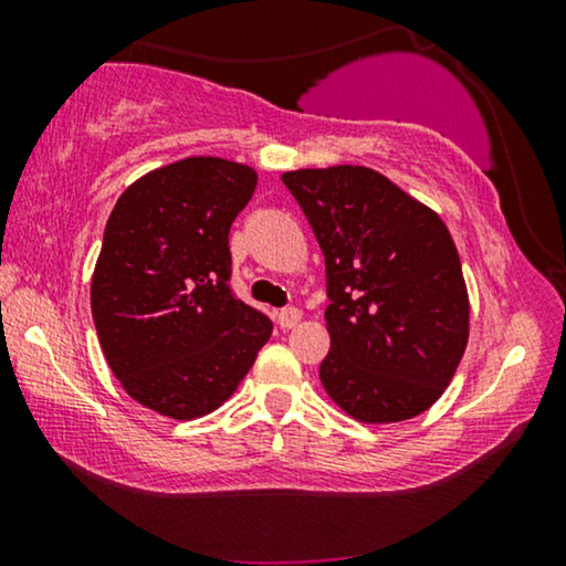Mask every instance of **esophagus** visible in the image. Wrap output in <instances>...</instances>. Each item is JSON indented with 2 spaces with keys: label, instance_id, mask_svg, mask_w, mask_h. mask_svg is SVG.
<instances>
[{
  "label": "esophagus",
  "instance_id": "obj_1",
  "mask_svg": "<svg viewBox=\"0 0 566 566\" xmlns=\"http://www.w3.org/2000/svg\"><path fill=\"white\" fill-rule=\"evenodd\" d=\"M301 322V312L296 306H285L277 312V324H281V329H291L296 327V324Z\"/></svg>",
  "mask_w": 566,
  "mask_h": 566
}]
</instances>
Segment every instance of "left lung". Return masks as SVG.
<instances>
[{"instance_id":"8db88e82","label":"left lung","mask_w":566,"mask_h":566,"mask_svg":"<svg viewBox=\"0 0 566 566\" xmlns=\"http://www.w3.org/2000/svg\"><path fill=\"white\" fill-rule=\"evenodd\" d=\"M322 247L324 389L363 422H401L443 394L469 339V296L446 223L368 167L285 172Z\"/></svg>"}]
</instances>
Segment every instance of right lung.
I'll return each mask as SVG.
<instances>
[{"label":"right lung","instance_id":"right-lung-1","mask_svg":"<svg viewBox=\"0 0 566 566\" xmlns=\"http://www.w3.org/2000/svg\"><path fill=\"white\" fill-rule=\"evenodd\" d=\"M254 188L250 167L190 157L136 180L107 219L92 319L115 378L154 412H211L273 335L229 283V229Z\"/></svg>","mask_w":566,"mask_h":566}]
</instances>
